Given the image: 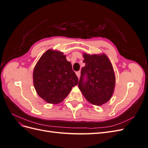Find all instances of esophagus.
Here are the masks:
<instances>
[{
    "mask_svg": "<svg viewBox=\"0 0 148 148\" xmlns=\"http://www.w3.org/2000/svg\"><path fill=\"white\" fill-rule=\"evenodd\" d=\"M76 75H77L78 78H79V77H80V72H79V71H77V72H76Z\"/></svg>",
    "mask_w": 148,
    "mask_h": 148,
    "instance_id": "esophagus-1",
    "label": "esophagus"
}]
</instances>
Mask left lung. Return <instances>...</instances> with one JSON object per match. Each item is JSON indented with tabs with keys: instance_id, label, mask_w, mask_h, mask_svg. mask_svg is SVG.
Wrapping results in <instances>:
<instances>
[{
	"instance_id": "left-lung-1",
	"label": "left lung",
	"mask_w": 148,
	"mask_h": 148,
	"mask_svg": "<svg viewBox=\"0 0 148 148\" xmlns=\"http://www.w3.org/2000/svg\"><path fill=\"white\" fill-rule=\"evenodd\" d=\"M83 57L85 66L81 71L78 87L89 102L101 106L113 95L115 83L113 67L105 54L84 53Z\"/></svg>"
}]
</instances>
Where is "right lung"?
I'll list each match as a JSON object with an SVG mask.
<instances>
[{
  "instance_id": "obj_1",
  "label": "right lung",
  "mask_w": 148,
  "mask_h": 148,
  "mask_svg": "<svg viewBox=\"0 0 148 148\" xmlns=\"http://www.w3.org/2000/svg\"><path fill=\"white\" fill-rule=\"evenodd\" d=\"M33 83L40 97L56 104L68 96L71 88L78 84V78L63 53L48 50L34 67Z\"/></svg>"
}]
</instances>
